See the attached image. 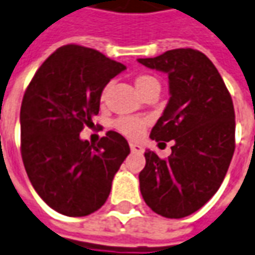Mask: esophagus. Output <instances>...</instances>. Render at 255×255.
Returning <instances> with one entry per match:
<instances>
[{"instance_id": "34e87169", "label": "esophagus", "mask_w": 255, "mask_h": 255, "mask_svg": "<svg viewBox=\"0 0 255 255\" xmlns=\"http://www.w3.org/2000/svg\"><path fill=\"white\" fill-rule=\"evenodd\" d=\"M129 148H131V152H134V153H142L143 152V148L138 143H129Z\"/></svg>"}]
</instances>
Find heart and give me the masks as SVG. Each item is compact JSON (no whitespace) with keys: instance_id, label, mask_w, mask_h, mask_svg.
Wrapping results in <instances>:
<instances>
[{"instance_id":"obj_1","label":"heart","mask_w":255,"mask_h":255,"mask_svg":"<svg viewBox=\"0 0 255 255\" xmlns=\"http://www.w3.org/2000/svg\"><path fill=\"white\" fill-rule=\"evenodd\" d=\"M135 86H136V89H138V92L141 93L142 96L143 93H146L150 89L159 88V81L153 75L141 74V75H138V77L135 78ZM107 89L109 88H105L103 92H102V99L106 98ZM145 126H146V120H143V119H134V117H124V119H120V120L116 121V124H114V127H116V129L119 132L126 135L128 138H132V139L138 138L142 134Z\"/></svg>"}]
</instances>
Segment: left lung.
Here are the masks:
<instances>
[{
	"mask_svg": "<svg viewBox=\"0 0 255 255\" xmlns=\"http://www.w3.org/2000/svg\"><path fill=\"white\" fill-rule=\"evenodd\" d=\"M138 62L169 77L170 99L150 138L174 141L167 159L145 152L141 194L157 215L184 218L214 197L229 169L236 128L233 102L216 67L198 50L176 48Z\"/></svg>",
	"mask_w": 255,
	"mask_h": 255,
	"instance_id": "1",
	"label": "left lung"
}]
</instances>
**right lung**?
I'll list each match as a JSON object with an SVG mask.
<instances>
[{
  "mask_svg": "<svg viewBox=\"0 0 255 255\" xmlns=\"http://www.w3.org/2000/svg\"><path fill=\"white\" fill-rule=\"evenodd\" d=\"M124 69L98 50L62 46L41 64L23 95L22 160L36 193L60 214L98 211L129 153L127 139L116 131L98 145L79 138L84 127L93 126L105 86Z\"/></svg>",
  "mask_w": 255,
  "mask_h": 255,
  "instance_id": "add662e5",
  "label": "right lung"
}]
</instances>
